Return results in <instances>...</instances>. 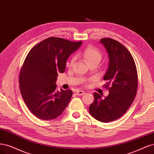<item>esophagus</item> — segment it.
<instances>
[{
	"label": "esophagus",
	"instance_id": "1",
	"mask_svg": "<svg viewBox=\"0 0 154 154\" xmlns=\"http://www.w3.org/2000/svg\"><path fill=\"white\" fill-rule=\"evenodd\" d=\"M84 93H85V92H84V91H81V90H79L77 91V95H83Z\"/></svg>",
	"mask_w": 154,
	"mask_h": 154
}]
</instances>
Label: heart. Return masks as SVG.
Listing matches in <instances>:
<instances>
[{"label":"heart","instance_id":"b5f03b06","mask_svg":"<svg viewBox=\"0 0 154 154\" xmlns=\"http://www.w3.org/2000/svg\"><path fill=\"white\" fill-rule=\"evenodd\" d=\"M82 56L88 64H90L93 62H100L102 59L101 52L96 48L91 46L87 47L82 52ZM73 59H72L70 64L73 63Z\"/></svg>","mask_w":154,"mask_h":154}]
</instances>
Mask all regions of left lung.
Listing matches in <instances>:
<instances>
[{"label": "left lung", "instance_id": "obj_1", "mask_svg": "<svg viewBox=\"0 0 154 154\" xmlns=\"http://www.w3.org/2000/svg\"><path fill=\"white\" fill-rule=\"evenodd\" d=\"M100 43L106 49L109 65L103 79L110 86L108 96L102 98L93 93L90 115L102 122L116 120L122 116L134 100L137 89V73L134 59L127 49L111 38H102Z\"/></svg>", "mask_w": 154, "mask_h": 154}]
</instances>
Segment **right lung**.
I'll return each instance as SVG.
<instances>
[{
	"instance_id": "1",
	"label": "right lung",
	"mask_w": 154,
	"mask_h": 154,
	"mask_svg": "<svg viewBox=\"0 0 154 154\" xmlns=\"http://www.w3.org/2000/svg\"><path fill=\"white\" fill-rule=\"evenodd\" d=\"M82 43L51 37L27 54L20 73V89L29 109L39 119L56 118L70 102L72 90H56L57 73L64 72L67 59Z\"/></svg>"
}]
</instances>
